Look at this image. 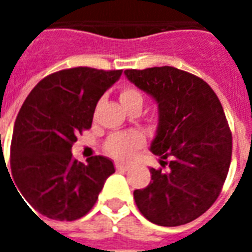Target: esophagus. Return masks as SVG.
Wrapping results in <instances>:
<instances>
[{
	"instance_id": "1",
	"label": "esophagus",
	"mask_w": 252,
	"mask_h": 252,
	"mask_svg": "<svg viewBox=\"0 0 252 252\" xmlns=\"http://www.w3.org/2000/svg\"><path fill=\"white\" fill-rule=\"evenodd\" d=\"M115 167L117 171H128V170L131 169V166H129V164H124V163H116Z\"/></svg>"
}]
</instances>
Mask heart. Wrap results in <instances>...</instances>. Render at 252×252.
<instances>
[{
	"instance_id": "obj_1",
	"label": "heart",
	"mask_w": 252,
	"mask_h": 252,
	"mask_svg": "<svg viewBox=\"0 0 252 252\" xmlns=\"http://www.w3.org/2000/svg\"><path fill=\"white\" fill-rule=\"evenodd\" d=\"M120 104L124 109H129L131 106H143L142 93L135 88L121 89ZM143 144V137L137 132H121L115 133L105 143V151L112 158L119 160H128L133 157L137 148Z\"/></svg>"
}]
</instances>
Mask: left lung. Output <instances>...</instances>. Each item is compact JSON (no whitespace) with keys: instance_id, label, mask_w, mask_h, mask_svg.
<instances>
[{"instance_id":"obj_1","label":"left lung","mask_w":252,"mask_h":252,"mask_svg":"<svg viewBox=\"0 0 252 252\" xmlns=\"http://www.w3.org/2000/svg\"><path fill=\"white\" fill-rule=\"evenodd\" d=\"M124 74L158 104L151 151L168 166L150 169L151 182L133 191L137 208L163 227L193 221L217 200L231 163L232 135L220 99L204 79L175 67Z\"/></svg>"}]
</instances>
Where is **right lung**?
<instances>
[{
  "label": "right lung",
  "mask_w": 252,
  "mask_h": 252,
  "mask_svg": "<svg viewBox=\"0 0 252 252\" xmlns=\"http://www.w3.org/2000/svg\"><path fill=\"white\" fill-rule=\"evenodd\" d=\"M121 72L66 68L43 78L25 98L14 123L10 170L25 204L43 216L81 219L115 173L110 159L98 155L82 163L72 158L71 147L78 133L92 126L98 99Z\"/></svg>",
  "instance_id": "add662e5"
}]
</instances>
